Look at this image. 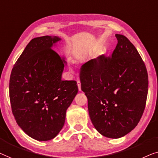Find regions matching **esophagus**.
Listing matches in <instances>:
<instances>
[{"label":"esophagus","instance_id":"esophagus-1","mask_svg":"<svg viewBox=\"0 0 158 158\" xmlns=\"http://www.w3.org/2000/svg\"><path fill=\"white\" fill-rule=\"evenodd\" d=\"M77 86H78V89L79 91H81V82H80L79 80L77 81Z\"/></svg>","mask_w":158,"mask_h":158}]
</instances>
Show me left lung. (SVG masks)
Wrapping results in <instances>:
<instances>
[{"label":"left lung","instance_id":"1","mask_svg":"<svg viewBox=\"0 0 158 158\" xmlns=\"http://www.w3.org/2000/svg\"><path fill=\"white\" fill-rule=\"evenodd\" d=\"M115 36L117 44L112 57L100 56L82 65L80 81L93 125L103 136L116 139L130 132L140 120L148 75L130 40L121 34Z\"/></svg>","mask_w":158,"mask_h":158}]
</instances>
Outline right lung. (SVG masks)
Returning a JSON list of instances; mask_svg holds the SVG:
<instances>
[{"instance_id":"obj_1","label":"right lung","mask_w":158,"mask_h":158,"mask_svg":"<svg viewBox=\"0 0 158 158\" xmlns=\"http://www.w3.org/2000/svg\"><path fill=\"white\" fill-rule=\"evenodd\" d=\"M61 40L33 39L12 69L9 96L12 112L26 134L39 141L54 138L63 127L66 112L77 92V81H63L66 61L52 46Z\"/></svg>"}]
</instances>
